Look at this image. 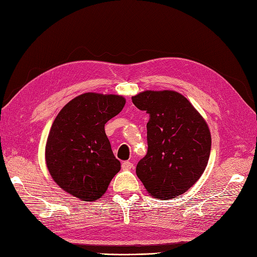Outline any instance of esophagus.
I'll return each mask as SVG.
<instances>
[{
  "mask_svg": "<svg viewBox=\"0 0 257 257\" xmlns=\"http://www.w3.org/2000/svg\"><path fill=\"white\" fill-rule=\"evenodd\" d=\"M121 168H122V170H132V169L134 168V165L129 161H124V162H122Z\"/></svg>",
  "mask_w": 257,
  "mask_h": 257,
  "instance_id": "esophagus-1",
  "label": "esophagus"
}]
</instances>
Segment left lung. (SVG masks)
<instances>
[{
    "label": "left lung",
    "mask_w": 257,
    "mask_h": 257,
    "mask_svg": "<svg viewBox=\"0 0 257 257\" xmlns=\"http://www.w3.org/2000/svg\"><path fill=\"white\" fill-rule=\"evenodd\" d=\"M133 102L149 113L148 152L138 162L137 176L154 198H177L205 170L211 152L209 125L178 91L145 90Z\"/></svg>",
    "instance_id": "obj_1"
}]
</instances>
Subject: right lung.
<instances>
[{
  "instance_id": "obj_1",
  "label": "right lung",
  "mask_w": 257,
  "mask_h": 257,
  "mask_svg": "<svg viewBox=\"0 0 257 257\" xmlns=\"http://www.w3.org/2000/svg\"><path fill=\"white\" fill-rule=\"evenodd\" d=\"M120 95L85 92L65 105L48 134L45 161L65 192L83 201L105 194L120 170L105 133V123L122 110Z\"/></svg>"
}]
</instances>
